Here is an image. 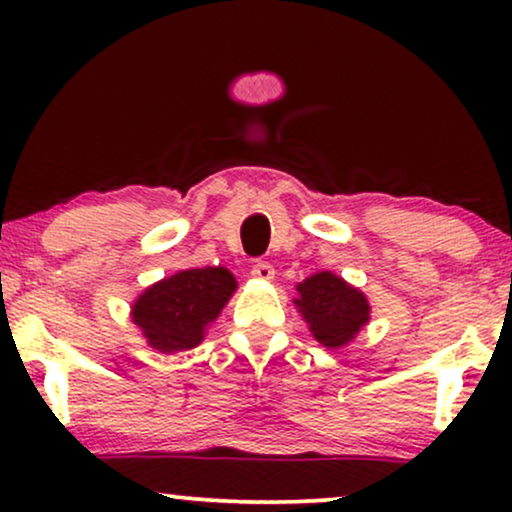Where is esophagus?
Wrapping results in <instances>:
<instances>
[{
	"mask_svg": "<svg viewBox=\"0 0 512 512\" xmlns=\"http://www.w3.org/2000/svg\"><path fill=\"white\" fill-rule=\"evenodd\" d=\"M251 275L261 279V282H272V277H275V268H272L270 263H256L254 268H251Z\"/></svg>",
	"mask_w": 512,
	"mask_h": 512,
	"instance_id": "1",
	"label": "esophagus"
}]
</instances>
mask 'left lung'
Returning a JSON list of instances; mask_svg holds the SVG:
<instances>
[{
    "mask_svg": "<svg viewBox=\"0 0 512 512\" xmlns=\"http://www.w3.org/2000/svg\"><path fill=\"white\" fill-rule=\"evenodd\" d=\"M293 305L310 328L312 338L326 349L349 345L370 321L366 293L335 272L321 270L296 286Z\"/></svg>",
    "mask_w": 512,
    "mask_h": 512,
    "instance_id": "left-lung-1",
    "label": "left lung"
}]
</instances>
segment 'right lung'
I'll return each mask as SVG.
<instances>
[{
    "label": "right lung",
    "mask_w": 512,
    "mask_h": 512,
    "mask_svg": "<svg viewBox=\"0 0 512 512\" xmlns=\"http://www.w3.org/2000/svg\"><path fill=\"white\" fill-rule=\"evenodd\" d=\"M237 291L228 268H191L151 284L130 307L132 324L160 354L198 347Z\"/></svg>",
    "instance_id": "obj_1"
}]
</instances>
